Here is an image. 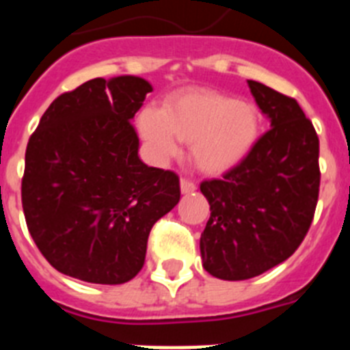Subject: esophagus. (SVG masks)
<instances>
[{
    "instance_id": "34e87169",
    "label": "esophagus",
    "mask_w": 350,
    "mask_h": 350,
    "mask_svg": "<svg viewBox=\"0 0 350 350\" xmlns=\"http://www.w3.org/2000/svg\"><path fill=\"white\" fill-rule=\"evenodd\" d=\"M180 191L184 194L194 193V191H196V184H194L193 180H189V178H182V180H180Z\"/></svg>"
}]
</instances>
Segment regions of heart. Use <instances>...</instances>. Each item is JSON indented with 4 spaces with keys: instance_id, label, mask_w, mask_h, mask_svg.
I'll use <instances>...</instances> for the list:
<instances>
[{
    "instance_id": "obj_1",
    "label": "heart",
    "mask_w": 350,
    "mask_h": 350,
    "mask_svg": "<svg viewBox=\"0 0 350 350\" xmlns=\"http://www.w3.org/2000/svg\"><path fill=\"white\" fill-rule=\"evenodd\" d=\"M138 128L157 156L177 152V138L191 144L198 168L219 175L233 170L252 152L261 133V116L249 101L198 89L172 98L163 110H144Z\"/></svg>"
}]
</instances>
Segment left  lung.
<instances>
[{"mask_svg": "<svg viewBox=\"0 0 350 350\" xmlns=\"http://www.w3.org/2000/svg\"><path fill=\"white\" fill-rule=\"evenodd\" d=\"M247 83L271 128L247 159L200 185L210 205L203 268L222 280L252 279L295 254L319 198V138L310 119L295 98Z\"/></svg>", "mask_w": 350, "mask_h": 350, "instance_id": "1", "label": "left lung"}]
</instances>
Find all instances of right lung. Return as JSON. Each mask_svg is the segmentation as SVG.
<instances>
[{
  "mask_svg": "<svg viewBox=\"0 0 350 350\" xmlns=\"http://www.w3.org/2000/svg\"><path fill=\"white\" fill-rule=\"evenodd\" d=\"M150 91L140 77L88 80L52 101L27 142L24 217L61 273L110 286L131 280L152 226L180 200L177 173L138 157L131 120Z\"/></svg>",
  "mask_w": 350,
  "mask_h": 350,
  "instance_id": "obj_1",
  "label": "right lung"
}]
</instances>
